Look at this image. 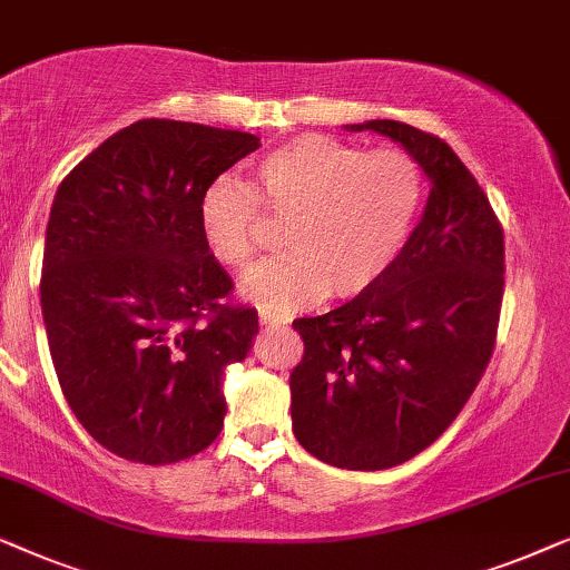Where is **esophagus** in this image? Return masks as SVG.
Masks as SVG:
<instances>
[{
    "label": "esophagus",
    "instance_id": "1",
    "mask_svg": "<svg viewBox=\"0 0 570 570\" xmlns=\"http://www.w3.org/2000/svg\"><path fill=\"white\" fill-rule=\"evenodd\" d=\"M258 317H261V325L266 327H286L292 323V317L288 315H278V312H268V309H261Z\"/></svg>",
    "mask_w": 570,
    "mask_h": 570
}]
</instances>
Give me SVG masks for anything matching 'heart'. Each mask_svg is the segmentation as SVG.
Instances as JSON below:
<instances>
[{"label":"heart","instance_id":"obj_1","mask_svg":"<svg viewBox=\"0 0 570 570\" xmlns=\"http://www.w3.org/2000/svg\"><path fill=\"white\" fill-rule=\"evenodd\" d=\"M423 173L400 149L366 151L325 134H302L255 165L253 188L219 178L198 204L206 253L245 271L261 245V206L288 219L282 258L243 282L247 299L294 309L333 294L354 299L387 276L411 237Z\"/></svg>","mask_w":570,"mask_h":570}]
</instances>
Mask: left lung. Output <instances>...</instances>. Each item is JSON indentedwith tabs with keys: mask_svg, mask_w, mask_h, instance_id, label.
<instances>
[{
	"mask_svg": "<svg viewBox=\"0 0 570 570\" xmlns=\"http://www.w3.org/2000/svg\"><path fill=\"white\" fill-rule=\"evenodd\" d=\"M390 136L431 178L419 227L366 294L294 320L304 354L288 376L292 426L317 460L387 470L436 442L478 387L499 335L503 227L485 190L439 136L400 121Z\"/></svg>",
	"mask_w": 570,
	"mask_h": 570,
	"instance_id": "1",
	"label": "left lung"
}]
</instances>
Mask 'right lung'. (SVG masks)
Here are the masks:
<instances>
[{
    "instance_id": "right-lung-1",
    "label": "right lung",
    "mask_w": 570,
    "mask_h": 570,
    "mask_svg": "<svg viewBox=\"0 0 570 570\" xmlns=\"http://www.w3.org/2000/svg\"><path fill=\"white\" fill-rule=\"evenodd\" d=\"M232 128L144 118L90 151L56 190L41 307L61 392L108 452L188 460L224 426L222 376L258 312L198 229L204 190L258 149Z\"/></svg>"
}]
</instances>
